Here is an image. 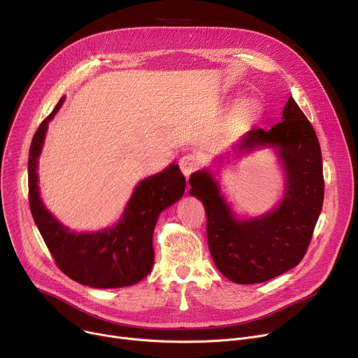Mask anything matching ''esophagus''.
Returning <instances> with one entry per match:
<instances>
[{"instance_id": "obj_1", "label": "esophagus", "mask_w": 358, "mask_h": 358, "mask_svg": "<svg viewBox=\"0 0 358 358\" xmlns=\"http://www.w3.org/2000/svg\"><path fill=\"white\" fill-rule=\"evenodd\" d=\"M199 165H200V159L194 154H187L180 159V168L182 174L185 176V178H189L199 168Z\"/></svg>"}]
</instances>
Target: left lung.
Instances as JSON below:
<instances>
[{
	"label": "left lung",
	"mask_w": 358,
	"mask_h": 358,
	"mask_svg": "<svg viewBox=\"0 0 358 358\" xmlns=\"http://www.w3.org/2000/svg\"><path fill=\"white\" fill-rule=\"evenodd\" d=\"M273 146L286 171L285 199L261 217L236 220L209 171L190 177V194L206 210V235L219 271L238 285L271 280L305 257L324 203L322 154L315 129L290 97L283 120L270 130L251 129L238 154Z\"/></svg>",
	"instance_id": "8db88e82"
}]
</instances>
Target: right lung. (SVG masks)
Instances as JSON below:
<instances>
[{
	"instance_id": "1",
	"label": "right lung",
	"mask_w": 358,
	"mask_h": 358,
	"mask_svg": "<svg viewBox=\"0 0 358 358\" xmlns=\"http://www.w3.org/2000/svg\"><path fill=\"white\" fill-rule=\"evenodd\" d=\"M64 97L37 127L29 150V204L36 227L56 266L78 283L97 289L134 286L154 266L152 235L159 213L184 194L185 178L177 164L138 184L123 217L101 232L73 234L46 209L37 187V158L42 152L48 123Z\"/></svg>"
}]
</instances>
